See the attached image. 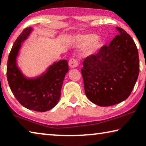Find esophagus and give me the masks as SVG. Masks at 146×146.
I'll return each instance as SVG.
<instances>
[{
	"instance_id": "34e87169",
	"label": "esophagus",
	"mask_w": 146,
	"mask_h": 146,
	"mask_svg": "<svg viewBox=\"0 0 146 146\" xmlns=\"http://www.w3.org/2000/svg\"><path fill=\"white\" fill-rule=\"evenodd\" d=\"M69 66L72 68H74L78 66V61L76 58H71L69 61Z\"/></svg>"
}]
</instances>
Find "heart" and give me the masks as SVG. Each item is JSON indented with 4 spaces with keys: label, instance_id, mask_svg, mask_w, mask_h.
Returning <instances> with one entry per match:
<instances>
[{
    "label": "heart",
    "instance_id": "heart-1",
    "mask_svg": "<svg viewBox=\"0 0 146 146\" xmlns=\"http://www.w3.org/2000/svg\"><path fill=\"white\" fill-rule=\"evenodd\" d=\"M74 43L77 47L86 46V54L93 55L98 52L102 46V42L97 38V36L93 34L78 35L74 38Z\"/></svg>",
    "mask_w": 146,
    "mask_h": 146
}]
</instances>
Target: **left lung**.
Segmentation results:
<instances>
[{
    "instance_id": "obj_1",
    "label": "left lung",
    "mask_w": 146,
    "mask_h": 146,
    "mask_svg": "<svg viewBox=\"0 0 146 146\" xmlns=\"http://www.w3.org/2000/svg\"><path fill=\"white\" fill-rule=\"evenodd\" d=\"M108 46L83 61L81 69L85 94L92 102L110 106L126 100L139 71L138 51L132 38L119 27Z\"/></svg>"
}]
</instances>
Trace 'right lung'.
<instances>
[{
  "label": "right lung",
  "mask_w": 146,
  "mask_h": 146,
  "mask_svg": "<svg viewBox=\"0 0 146 146\" xmlns=\"http://www.w3.org/2000/svg\"><path fill=\"white\" fill-rule=\"evenodd\" d=\"M32 31L31 27L24 29L14 43L8 58L7 76L12 92L22 106L43 112L53 108L59 101L68 65L66 60H62L54 63L38 77L31 79L25 77L17 66V56L22 42Z\"/></svg>",
  "instance_id": "obj_1"
}]
</instances>
